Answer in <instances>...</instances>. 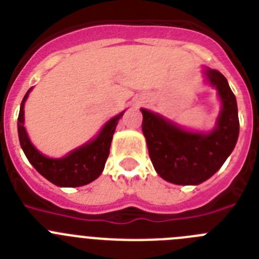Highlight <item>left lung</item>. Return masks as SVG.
<instances>
[{
  "label": "left lung",
  "mask_w": 259,
  "mask_h": 259,
  "mask_svg": "<svg viewBox=\"0 0 259 259\" xmlns=\"http://www.w3.org/2000/svg\"><path fill=\"white\" fill-rule=\"evenodd\" d=\"M206 80L222 102L210 133L187 132L162 116L142 108V130L157 174L174 185H200L220 169L236 146L239 116L234 93L221 72L206 68Z\"/></svg>",
  "instance_id": "8db88e82"
}]
</instances>
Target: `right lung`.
<instances>
[{
	"mask_svg": "<svg viewBox=\"0 0 259 259\" xmlns=\"http://www.w3.org/2000/svg\"><path fill=\"white\" fill-rule=\"evenodd\" d=\"M32 88L27 92L20 104L18 117V134L20 146L27 156L28 161L48 181L59 187H80L95 181L101 176L104 164L109 155V147L112 142L117 122L124 112L115 116L107 122L95 139L78 147L62 158H50L39 152L31 143L24 127V103Z\"/></svg>",
	"mask_w": 259,
	"mask_h": 259,
	"instance_id": "add662e5",
	"label": "right lung"
}]
</instances>
